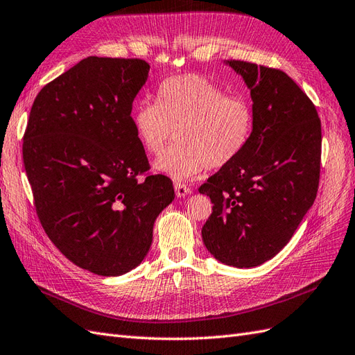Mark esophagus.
I'll return each mask as SVG.
<instances>
[{"instance_id":"1","label":"esophagus","mask_w":355,"mask_h":355,"mask_svg":"<svg viewBox=\"0 0 355 355\" xmlns=\"http://www.w3.org/2000/svg\"><path fill=\"white\" fill-rule=\"evenodd\" d=\"M174 189H175V193H177L178 198H184V196H187L190 192H192V190H190V187L186 186V184H183V183H175V184H174Z\"/></svg>"}]
</instances>
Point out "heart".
<instances>
[{
  "label": "heart",
  "instance_id": "1",
  "mask_svg": "<svg viewBox=\"0 0 355 355\" xmlns=\"http://www.w3.org/2000/svg\"><path fill=\"white\" fill-rule=\"evenodd\" d=\"M132 123L151 156H159L175 132L177 142L154 169L183 181L205 168L228 166L240 156L253 130V107L243 94H226L202 75H181L160 85L157 103L145 100L136 106Z\"/></svg>",
  "mask_w": 355,
  "mask_h": 355
}]
</instances>
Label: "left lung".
I'll return each instance as SVG.
<instances>
[{
  "label": "left lung",
  "mask_w": 355,
  "mask_h": 355,
  "mask_svg": "<svg viewBox=\"0 0 355 355\" xmlns=\"http://www.w3.org/2000/svg\"><path fill=\"white\" fill-rule=\"evenodd\" d=\"M226 64L250 89L253 130L240 156L199 187L213 202L202 240L223 264L249 268L286 246L315 201L321 120L285 71L240 60Z\"/></svg>",
  "instance_id": "1"
}]
</instances>
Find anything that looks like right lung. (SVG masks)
<instances>
[{"mask_svg": "<svg viewBox=\"0 0 355 355\" xmlns=\"http://www.w3.org/2000/svg\"><path fill=\"white\" fill-rule=\"evenodd\" d=\"M148 70L139 58L79 61L40 89L24 133V165L44 232L75 266L98 276L141 264L154 220L175 196L168 177L147 174L132 123Z\"/></svg>", "mask_w": 355, "mask_h": 355, "instance_id": "right-lung-1", "label": "right lung"}]
</instances>
